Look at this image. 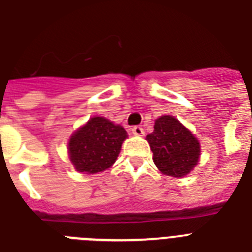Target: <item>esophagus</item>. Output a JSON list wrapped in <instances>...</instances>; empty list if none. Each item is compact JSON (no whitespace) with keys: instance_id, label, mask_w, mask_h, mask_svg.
Instances as JSON below:
<instances>
[{"instance_id":"1","label":"esophagus","mask_w":252,"mask_h":252,"mask_svg":"<svg viewBox=\"0 0 252 252\" xmlns=\"http://www.w3.org/2000/svg\"><path fill=\"white\" fill-rule=\"evenodd\" d=\"M132 133L135 135V136H144L145 131H144V128H142L141 126H133Z\"/></svg>"}]
</instances>
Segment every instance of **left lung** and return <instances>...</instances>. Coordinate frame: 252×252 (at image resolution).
<instances>
[{
  "mask_svg": "<svg viewBox=\"0 0 252 252\" xmlns=\"http://www.w3.org/2000/svg\"><path fill=\"white\" fill-rule=\"evenodd\" d=\"M153 160L162 174L183 178L193 170L201 155L197 137L173 116H161L146 136Z\"/></svg>",
  "mask_w": 252,
  "mask_h": 252,
  "instance_id": "1",
  "label": "left lung"
}]
</instances>
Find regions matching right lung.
<instances>
[{
	"label": "right lung",
	"mask_w": 252,
	"mask_h": 252,
	"mask_svg": "<svg viewBox=\"0 0 252 252\" xmlns=\"http://www.w3.org/2000/svg\"><path fill=\"white\" fill-rule=\"evenodd\" d=\"M127 132L104 117H92L68 142L69 159L81 173L95 174L113 165Z\"/></svg>",
	"instance_id": "1"
}]
</instances>
